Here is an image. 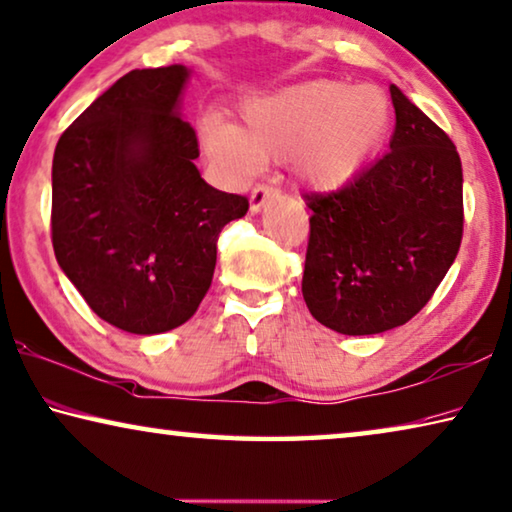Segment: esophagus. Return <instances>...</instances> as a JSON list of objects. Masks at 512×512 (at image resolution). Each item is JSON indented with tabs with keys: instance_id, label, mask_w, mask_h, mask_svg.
Listing matches in <instances>:
<instances>
[{
	"instance_id": "1",
	"label": "esophagus",
	"mask_w": 512,
	"mask_h": 512,
	"mask_svg": "<svg viewBox=\"0 0 512 512\" xmlns=\"http://www.w3.org/2000/svg\"><path fill=\"white\" fill-rule=\"evenodd\" d=\"M275 196H278V193H275L273 186H269V184H257L255 189H253V193H250V212L257 214L259 209H262V207L266 205V202L273 200Z\"/></svg>"
}]
</instances>
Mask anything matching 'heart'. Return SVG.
Here are the masks:
<instances>
[{"mask_svg": "<svg viewBox=\"0 0 512 512\" xmlns=\"http://www.w3.org/2000/svg\"><path fill=\"white\" fill-rule=\"evenodd\" d=\"M389 113L387 95L376 86L314 79L246 102L241 127L207 123L200 148L234 180L264 159H289L298 180L337 191L360 175L383 143Z\"/></svg>", "mask_w": 512, "mask_h": 512, "instance_id": "b5f03b06", "label": "heart"}]
</instances>
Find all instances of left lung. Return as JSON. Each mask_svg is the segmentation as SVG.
<instances>
[{"label":"left lung","instance_id":"1","mask_svg":"<svg viewBox=\"0 0 512 512\" xmlns=\"http://www.w3.org/2000/svg\"><path fill=\"white\" fill-rule=\"evenodd\" d=\"M383 159L344 189L305 196L303 298L323 326L378 335L408 323L451 269L462 241V164L453 141L401 88Z\"/></svg>","mask_w":512,"mask_h":512}]
</instances>
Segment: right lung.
<instances>
[{
  "label": "right lung",
  "mask_w": 512,
  "mask_h": 512,
  "mask_svg": "<svg viewBox=\"0 0 512 512\" xmlns=\"http://www.w3.org/2000/svg\"><path fill=\"white\" fill-rule=\"evenodd\" d=\"M186 66L132 70L61 134L52 161V246L88 307L132 335L196 314L216 241L248 200L200 177L180 118Z\"/></svg>",
  "instance_id": "right-lung-1"
}]
</instances>
